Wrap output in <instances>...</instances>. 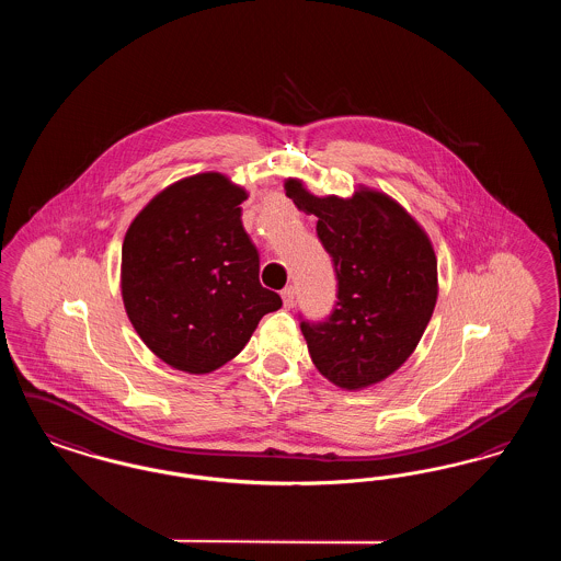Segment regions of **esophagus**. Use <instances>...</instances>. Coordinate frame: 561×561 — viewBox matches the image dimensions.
Here are the masks:
<instances>
[{"mask_svg":"<svg viewBox=\"0 0 561 561\" xmlns=\"http://www.w3.org/2000/svg\"><path fill=\"white\" fill-rule=\"evenodd\" d=\"M282 300H284V307L286 309H290L294 305V288H286V290H282Z\"/></svg>","mask_w":561,"mask_h":561,"instance_id":"obj_1","label":"esophagus"}]
</instances>
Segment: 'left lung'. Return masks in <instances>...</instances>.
<instances>
[{"label":"left lung","instance_id":"1","mask_svg":"<svg viewBox=\"0 0 561 561\" xmlns=\"http://www.w3.org/2000/svg\"><path fill=\"white\" fill-rule=\"evenodd\" d=\"M286 195L318 216L334 261L339 302L328 321L300 323L309 355L332 385L359 391L400 370L423 339L437 302V259L427 231L391 195L359 187L316 195L300 179Z\"/></svg>","mask_w":561,"mask_h":561}]
</instances>
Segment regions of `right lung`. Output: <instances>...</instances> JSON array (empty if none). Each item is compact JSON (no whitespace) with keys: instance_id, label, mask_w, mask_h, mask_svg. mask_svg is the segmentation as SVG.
<instances>
[{"instance_id":"obj_1","label":"right lung","mask_w":561,"mask_h":561,"mask_svg":"<svg viewBox=\"0 0 561 561\" xmlns=\"http://www.w3.org/2000/svg\"><path fill=\"white\" fill-rule=\"evenodd\" d=\"M248 191L202 172L134 216L122 245V298L140 341L163 364L210 374L231 362L259 321L282 307L259 282V252L241 225Z\"/></svg>"}]
</instances>
